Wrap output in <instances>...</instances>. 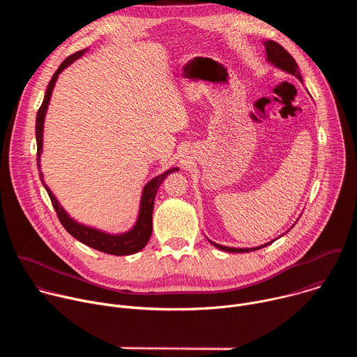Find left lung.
Returning <instances> with one entry per match:
<instances>
[{
  "instance_id": "8db88e82",
  "label": "left lung",
  "mask_w": 357,
  "mask_h": 357,
  "mask_svg": "<svg viewBox=\"0 0 357 357\" xmlns=\"http://www.w3.org/2000/svg\"><path fill=\"white\" fill-rule=\"evenodd\" d=\"M266 50H267V59L275 65L277 68L282 69L284 72L287 73H291L294 75L296 79H299L302 82V77H301V73H299V68L295 62V59L287 52V50L277 42L274 40H267L266 43ZM215 247L220 248V250H225V251H229V252H248V251H252V250H259V248H263L268 244H263L260 247H256V248H233V247H226V245H220V244H216L213 241H211ZM273 243V241H271Z\"/></svg>"
}]
</instances>
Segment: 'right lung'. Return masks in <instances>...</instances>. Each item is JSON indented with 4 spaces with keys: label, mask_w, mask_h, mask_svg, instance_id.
<instances>
[{
    "label": "right lung",
    "mask_w": 357,
    "mask_h": 357,
    "mask_svg": "<svg viewBox=\"0 0 357 357\" xmlns=\"http://www.w3.org/2000/svg\"><path fill=\"white\" fill-rule=\"evenodd\" d=\"M83 54H84V49L79 50V52H76V54H73L70 56H68L61 63V66L58 68V70L55 72V75L52 76V79H50V82L47 84V89H46V93H45V98H43L42 105H40V107L38 110L36 126H35L36 146H38V149H36V165H38V168H39V155H40V152H42L43 120H45V113H46V109H47V105H49L50 96H52L54 86L56 83V79H58L59 73L65 68H68L70 63H73L76 59H79ZM175 171H178V168H172V169L164 172L162 175L154 178V179L149 181L146 183V186L144 188V192H142L141 209H139L137 225L130 231H127L124 234H117V236L106 234L103 231H98L96 229H90V227H86V226H82V225L73 222L66 215V212L61 208V205L58 203L56 197L52 195V192L47 189V186L43 182V178L40 181H42V183H43L49 197H50V202H52L54 209H55V212H56V215L59 218V222L62 223V226L66 229V231L69 234H72L75 238H77L79 241H82L83 244L91 247L94 250L103 251V252H107V254H113V256H128V254H134V252L142 250L145 247V244L148 243V240L151 237V233H152V211H154V199L157 196L158 188L164 182V179L169 174H172ZM40 176H42V174H40Z\"/></svg>",
    "instance_id": "right-lung-1"
}]
</instances>
